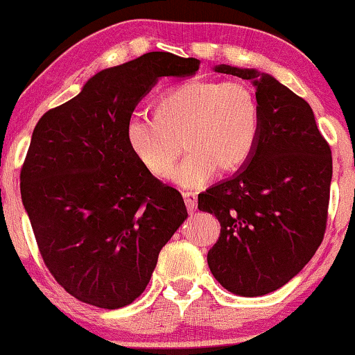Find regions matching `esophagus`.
I'll use <instances>...</instances> for the list:
<instances>
[{
  "instance_id": "obj_1",
  "label": "esophagus",
  "mask_w": 355,
  "mask_h": 355,
  "mask_svg": "<svg viewBox=\"0 0 355 355\" xmlns=\"http://www.w3.org/2000/svg\"><path fill=\"white\" fill-rule=\"evenodd\" d=\"M183 198H185V205L189 211L193 213L196 210V195L191 193V191H187V193H183Z\"/></svg>"
}]
</instances>
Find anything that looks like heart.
Listing matches in <instances>:
<instances>
[{"instance_id":"heart-1","label":"heart","mask_w":355,"mask_h":355,"mask_svg":"<svg viewBox=\"0 0 355 355\" xmlns=\"http://www.w3.org/2000/svg\"><path fill=\"white\" fill-rule=\"evenodd\" d=\"M153 119L132 115L123 139L132 157L157 178L202 189L216 172L233 173L253 157L261 129L259 104L240 80H187L166 89L152 104Z\"/></svg>"}]
</instances>
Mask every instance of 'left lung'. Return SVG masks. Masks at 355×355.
<instances>
[{
	"instance_id": "left-lung-1",
	"label": "left lung",
	"mask_w": 355,
	"mask_h": 355,
	"mask_svg": "<svg viewBox=\"0 0 355 355\" xmlns=\"http://www.w3.org/2000/svg\"><path fill=\"white\" fill-rule=\"evenodd\" d=\"M213 71L253 83L261 129L248 164L198 196L200 210L221 226L208 266L230 293L264 296L289 283L321 245L331 148L311 105L271 74L226 64Z\"/></svg>"
}]
</instances>
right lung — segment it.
I'll return each mask as SVG.
<instances>
[{
	"label": "right lung",
	"mask_w": 355,
	"mask_h": 355,
	"mask_svg": "<svg viewBox=\"0 0 355 355\" xmlns=\"http://www.w3.org/2000/svg\"><path fill=\"white\" fill-rule=\"evenodd\" d=\"M198 67L195 58L147 53L97 72L34 127L21 200L46 266L76 300L130 304L189 216L182 195L132 157L123 127L159 79Z\"/></svg>",
	"instance_id": "1"
}]
</instances>
